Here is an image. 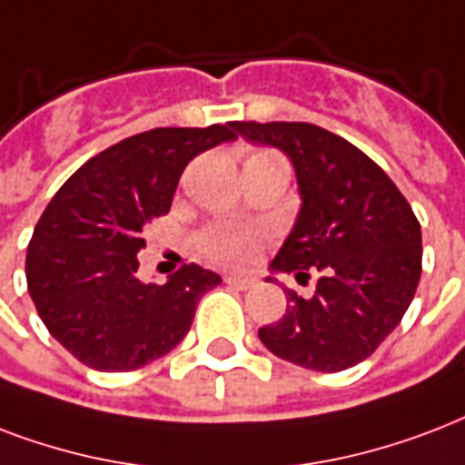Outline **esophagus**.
<instances>
[{
    "instance_id": "1",
    "label": "esophagus",
    "mask_w": 465,
    "mask_h": 465,
    "mask_svg": "<svg viewBox=\"0 0 465 465\" xmlns=\"http://www.w3.org/2000/svg\"><path fill=\"white\" fill-rule=\"evenodd\" d=\"M225 283H228L230 289L247 291L254 286V279H252V276H235V273H228V276H225Z\"/></svg>"
}]
</instances>
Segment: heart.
Masks as SVG:
<instances>
[{
	"mask_svg": "<svg viewBox=\"0 0 465 465\" xmlns=\"http://www.w3.org/2000/svg\"><path fill=\"white\" fill-rule=\"evenodd\" d=\"M266 154V153H257ZM259 232L247 228H221L201 240L203 254L225 266H247L254 262L259 250Z\"/></svg>",
	"mask_w": 465,
	"mask_h": 465,
	"instance_id": "b5f03b06",
	"label": "heart"
}]
</instances>
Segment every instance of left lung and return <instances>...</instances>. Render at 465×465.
Listing matches in <instances>:
<instances>
[{"label": "left lung", "mask_w": 465, "mask_h": 465, "mask_svg": "<svg viewBox=\"0 0 465 465\" xmlns=\"http://www.w3.org/2000/svg\"><path fill=\"white\" fill-rule=\"evenodd\" d=\"M254 145L282 150L298 183L296 223L269 264L315 293L283 289L286 312L259 330L279 359L334 373L356 366L393 332L422 273V232L391 176L349 140L312 124L237 121ZM269 282H276L269 276Z\"/></svg>", "instance_id": "obj_1"}]
</instances>
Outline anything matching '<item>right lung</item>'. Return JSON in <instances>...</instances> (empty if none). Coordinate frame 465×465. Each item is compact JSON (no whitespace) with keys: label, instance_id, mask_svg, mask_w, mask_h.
<instances>
[{"label":"right lung","instance_id":"add662e5","mask_svg":"<svg viewBox=\"0 0 465 465\" xmlns=\"http://www.w3.org/2000/svg\"><path fill=\"white\" fill-rule=\"evenodd\" d=\"M237 135L232 124L154 128L82 164L53 196L26 252L28 293L48 332L96 371H133L186 337L201 296L221 276L182 266L143 283V228L169 213L183 167Z\"/></svg>","mask_w":465,"mask_h":465}]
</instances>
